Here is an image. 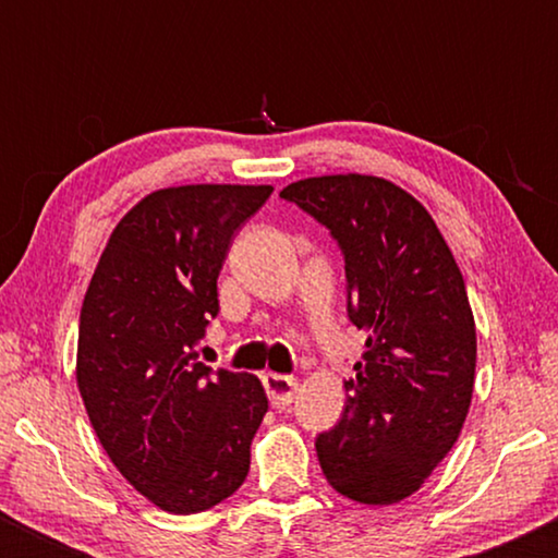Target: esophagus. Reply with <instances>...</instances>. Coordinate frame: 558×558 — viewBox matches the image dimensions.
Wrapping results in <instances>:
<instances>
[{
	"mask_svg": "<svg viewBox=\"0 0 558 558\" xmlns=\"http://www.w3.org/2000/svg\"><path fill=\"white\" fill-rule=\"evenodd\" d=\"M262 383H265L267 396H270V403L278 409H286L293 403V396H296L299 383L296 377L278 375V373H265L262 375Z\"/></svg>",
	"mask_w": 558,
	"mask_h": 558,
	"instance_id": "1",
	"label": "esophagus"
}]
</instances>
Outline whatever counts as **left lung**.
I'll list each match as a JSON object with an SVG mask.
<instances>
[{"instance_id": "8db88e82", "label": "left lung", "mask_w": 558, "mask_h": 558, "mask_svg": "<svg viewBox=\"0 0 558 558\" xmlns=\"http://www.w3.org/2000/svg\"><path fill=\"white\" fill-rule=\"evenodd\" d=\"M330 230L349 319L364 330L343 414L315 440L341 496L396 504L457 444L475 386L477 338L464 278L427 209L386 178H304L280 191Z\"/></svg>"}]
</instances>
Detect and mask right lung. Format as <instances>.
Listing matches in <instances>:
<instances>
[{"label":"right lung","mask_w":558,"mask_h":558,"mask_svg":"<svg viewBox=\"0 0 558 558\" xmlns=\"http://www.w3.org/2000/svg\"><path fill=\"white\" fill-rule=\"evenodd\" d=\"M272 185L198 183L141 198L112 230L78 325V377L120 475L170 514L241 488L267 412L259 377L196 362L230 243Z\"/></svg>","instance_id":"add662e5"}]
</instances>
